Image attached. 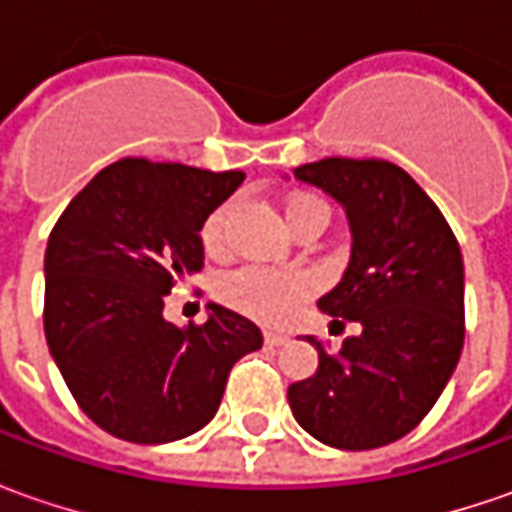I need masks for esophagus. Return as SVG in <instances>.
Segmentation results:
<instances>
[{
  "label": "esophagus",
  "mask_w": 512,
  "mask_h": 512,
  "mask_svg": "<svg viewBox=\"0 0 512 512\" xmlns=\"http://www.w3.org/2000/svg\"><path fill=\"white\" fill-rule=\"evenodd\" d=\"M265 344L267 347H282V344H287V336L285 333H273V330H267Z\"/></svg>",
  "instance_id": "esophagus-1"
}]
</instances>
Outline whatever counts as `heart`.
I'll use <instances>...</instances> for the list:
<instances>
[{"instance_id": "1", "label": "heart", "mask_w": 512, "mask_h": 512, "mask_svg": "<svg viewBox=\"0 0 512 512\" xmlns=\"http://www.w3.org/2000/svg\"><path fill=\"white\" fill-rule=\"evenodd\" d=\"M325 207L316 196H293L287 202V222L305 207ZM227 216L230 205H219L202 225V245L207 250H219L225 242ZM313 293V279L302 270H273V267H239L227 273L219 282V299L227 307L253 316L259 322H285L293 316V310Z\"/></svg>"}]
</instances>
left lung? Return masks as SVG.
<instances>
[{"label":"left lung","instance_id":"left-lung-1","mask_svg":"<svg viewBox=\"0 0 512 512\" xmlns=\"http://www.w3.org/2000/svg\"><path fill=\"white\" fill-rule=\"evenodd\" d=\"M347 213L353 247L342 282L319 299L333 325L356 322L339 353L287 387L296 422L339 450L407 436L450 382L464 344V262L433 199L399 165L330 156L293 170Z\"/></svg>","mask_w":512,"mask_h":512}]
</instances>
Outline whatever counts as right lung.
Here are the masks:
<instances>
[{
  "instance_id": "add662e5",
  "label": "right lung",
  "mask_w": 512,
  "mask_h": 512,
  "mask_svg": "<svg viewBox=\"0 0 512 512\" xmlns=\"http://www.w3.org/2000/svg\"><path fill=\"white\" fill-rule=\"evenodd\" d=\"M242 182V170L122 159L50 230L45 339L76 404L110 436L165 444L202 430L230 367L262 347L259 327L222 305L205 325L162 316L173 285L205 265V219Z\"/></svg>"
}]
</instances>
